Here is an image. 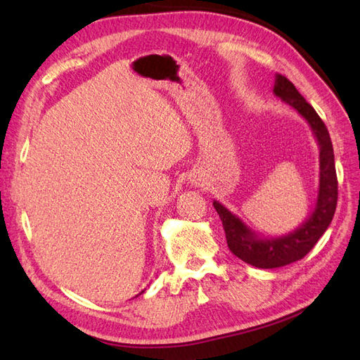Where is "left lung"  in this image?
Returning a JSON list of instances; mask_svg holds the SVG:
<instances>
[{"label":"left lung","mask_w":360,"mask_h":360,"mask_svg":"<svg viewBox=\"0 0 360 360\" xmlns=\"http://www.w3.org/2000/svg\"><path fill=\"white\" fill-rule=\"evenodd\" d=\"M274 94L281 102L294 108L308 122L319 145V190L317 201L309 217L295 231L280 236H259L252 229L224 207L213 201V207L223 221L227 246L233 255L259 269H274L302 259L316 246L328 226L331 224L338 205V176H335L334 151L330 133L316 110L304 101L297 88L286 77L277 74L274 82Z\"/></svg>","instance_id":"8db88e82"}]
</instances>
